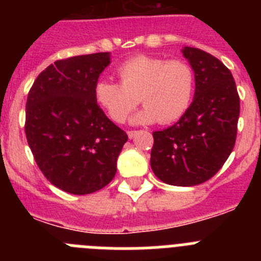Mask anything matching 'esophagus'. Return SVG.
Returning <instances> with one entry per match:
<instances>
[{
	"label": "esophagus",
	"mask_w": 261,
	"mask_h": 261,
	"mask_svg": "<svg viewBox=\"0 0 261 261\" xmlns=\"http://www.w3.org/2000/svg\"><path fill=\"white\" fill-rule=\"evenodd\" d=\"M137 133H138V130H128V137L129 138H135Z\"/></svg>",
	"instance_id": "34e87169"
}]
</instances>
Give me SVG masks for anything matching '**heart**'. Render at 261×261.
<instances>
[{
	"mask_svg": "<svg viewBox=\"0 0 261 261\" xmlns=\"http://www.w3.org/2000/svg\"><path fill=\"white\" fill-rule=\"evenodd\" d=\"M120 84L99 80L94 87L98 105L110 119L123 124L137 107L138 98L145 106L133 117L135 123L171 124L190 108L195 93V73L181 60L136 56L117 68Z\"/></svg>",
	"mask_w": 261,
	"mask_h": 261,
	"instance_id": "b5f03b06",
	"label": "heart"
}]
</instances>
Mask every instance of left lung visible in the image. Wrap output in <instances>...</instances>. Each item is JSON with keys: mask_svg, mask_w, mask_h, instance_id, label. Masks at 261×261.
<instances>
[{"mask_svg": "<svg viewBox=\"0 0 261 261\" xmlns=\"http://www.w3.org/2000/svg\"><path fill=\"white\" fill-rule=\"evenodd\" d=\"M195 71V99L176 124L153 132L151 170L166 184L192 187L220 171L234 149L239 95L231 71L211 53L186 47Z\"/></svg>", "mask_w": 261, "mask_h": 261, "instance_id": "obj_1", "label": "left lung"}]
</instances>
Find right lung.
Listing matches in <instances>:
<instances>
[{
    "label": "right lung",
    "instance_id": "obj_1",
    "mask_svg": "<svg viewBox=\"0 0 261 261\" xmlns=\"http://www.w3.org/2000/svg\"><path fill=\"white\" fill-rule=\"evenodd\" d=\"M110 53L57 60L41 71L26 103V137L48 180L73 195L102 190L116 174L128 135L106 116L94 87Z\"/></svg>",
    "mask_w": 261,
    "mask_h": 261
}]
</instances>
